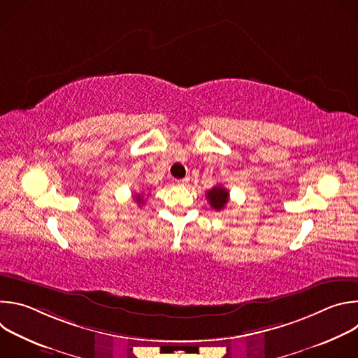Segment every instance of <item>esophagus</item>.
Returning <instances> with one entry per match:
<instances>
[{
    "instance_id": "1",
    "label": "esophagus",
    "mask_w": 358,
    "mask_h": 358,
    "mask_svg": "<svg viewBox=\"0 0 358 358\" xmlns=\"http://www.w3.org/2000/svg\"><path fill=\"white\" fill-rule=\"evenodd\" d=\"M189 182V178L185 177V178H181V180H176V184L177 185H187Z\"/></svg>"
}]
</instances>
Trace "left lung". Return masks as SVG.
<instances>
[{"label":"left lung","instance_id":"1","mask_svg":"<svg viewBox=\"0 0 358 358\" xmlns=\"http://www.w3.org/2000/svg\"><path fill=\"white\" fill-rule=\"evenodd\" d=\"M207 199L210 201V206L215 210V211H221L225 208V206L228 203L229 199V192L227 188H224L222 185H215L213 189H210L206 194Z\"/></svg>","mask_w":358,"mask_h":358}]
</instances>
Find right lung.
<instances>
[{"mask_svg":"<svg viewBox=\"0 0 358 358\" xmlns=\"http://www.w3.org/2000/svg\"><path fill=\"white\" fill-rule=\"evenodd\" d=\"M134 198H136V202H138V203H143V198H141V194H136V195H134Z\"/></svg>","mask_w":358,"mask_h":358,"instance_id":"obj_1","label":"right lung"}]
</instances>
